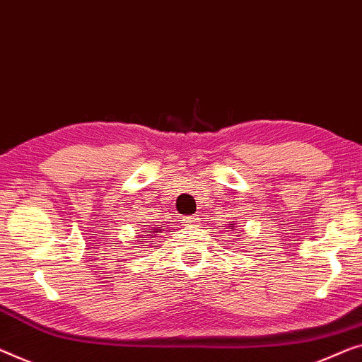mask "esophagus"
Listing matches in <instances>:
<instances>
[{
	"mask_svg": "<svg viewBox=\"0 0 362 362\" xmlns=\"http://www.w3.org/2000/svg\"><path fill=\"white\" fill-rule=\"evenodd\" d=\"M199 223V218H197V216H187L185 219H183V224L185 226H198Z\"/></svg>",
	"mask_w": 362,
	"mask_h": 362,
	"instance_id": "obj_1",
	"label": "esophagus"
}]
</instances>
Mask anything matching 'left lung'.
Here are the masks:
<instances>
[{"mask_svg":"<svg viewBox=\"0 0 362 362\" xmlns=\"http://www.w3.org/2000/svg\"><path fill=\"white\" fill-rule=\"evenodd\" d=\"M229 229H234V226H229Z\"/></svg>","mask_w":362,"mask_h":362,"instance_id":"obj_1","label":"left lung"}]
</instances>
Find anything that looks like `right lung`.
<instances>
[{"mask_svg": "<svg viewBox=\"0 0 362 362\" xmlns=\"http://www.w3.org/2000/svg\"><path fill=\"white\" fill-rule=\"evenodd\" d=\"M160 230H164V228H156V229H148V233H153V234H149V235H151V239H154V235H156V234H158V233H160ZM138 239H139V242H144V240H146V237H144V235H139V237H138Z\"/></svg>", "mask_w": 362, "mask_h": 362, "instance_id": "add662e5", "label": "right lung"}]
</instances>
